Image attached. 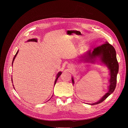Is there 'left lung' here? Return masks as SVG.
<instances>
[{
  "label": "left lung",
  "mask_w": 128,
  "mask_h": 128,
  "mask_svg": "<svg viewBox=\"0 0 128 128\" xmlns=\"http://www.w3.org/2000/svg\"><path fill=\"white\" fill-rule=\"evenodd\" d=\"M82 60L86 62L94 63L98 62L100 64L105 65L109 70L110 78L109 80V86L107 92L97 102L90 103V105L99 104L106 99L114 92L116 87L117 74L118 72V64L116 59V54L114 47L106 42L105 43L99 46L91 52L90 50L86 52L82 56ZM73 84L74 83V79L72 77Z\"/></svg>",
  "instance_id": "left-lung-1"
}]
</instances>
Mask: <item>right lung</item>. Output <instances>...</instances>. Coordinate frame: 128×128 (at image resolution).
Masks as SVG:
<instances>
[{"label": "right lung", "instance_id": "right-lung-1", "mask_svg": "<svg viewBox=\"0 0 128 128\" xmlns=\"http://www.w3.org/2000/svg\"><path fill=\"white\" fill-rule=\"evenodd\" d=\"M38 42V39L37 38H32V39H30V40H27V42ZM18 52H19V50H18V51L16 52V54L14 55V59H13V60H12V64H13V63H14V59H15V58L16 57V55H17V54H18ZM62 74V72L61 71H60V72H59L58 74H57V76H56V80H54V86H55V84H56V82H57V80H58V78H59V77L61 76V74ZM13 86H14V85H13ZM51 97V98H52Z\"/></svg>", "mask_w": 128, "mask_h": 128}]
</instances>
